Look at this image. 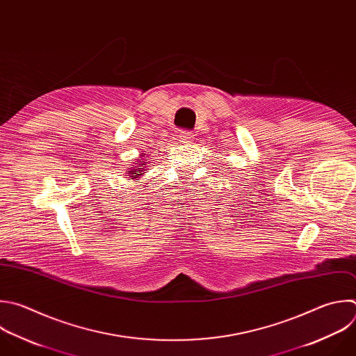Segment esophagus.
<instances>
[{
    "mask_svg": "<svg viewBox=\"0 0 356 356\" xmlns=\"http://www.w3.org/2000/svg\"><path fill=\"white\" fill-rule=\"evenodd\" d=\"M180 141L183 143V144H188V143H191L193 140H194V133H191V131H183V133H180Z\"/></svg>",
    "mask_w": 356,
    "mask_h": 356,
    "instance_id": "34e87169",
    "label": "esophagus"
}]
</instances>
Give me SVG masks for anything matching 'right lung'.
I'll return each instance as SVG.
<instances>
[{
  "label": "right lung",
  "mask_w": 356,
  "mask_h": 356,
  "mask_svg": "<svg viewBox=\"0 0 356 356\" xmlns=\"http://www.w3.org/2000/svg\"><path fill=\"white\" fill-rule=\"evenodd\" d=\"M147 154H141L140 158L136 161V165L133 168H129L127 169V179L129 180H140V177L147 173V165H148V159H145Z\"/></svg>",
  "instance_id": "1"
}]
</instances>
